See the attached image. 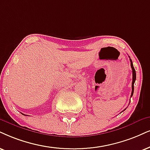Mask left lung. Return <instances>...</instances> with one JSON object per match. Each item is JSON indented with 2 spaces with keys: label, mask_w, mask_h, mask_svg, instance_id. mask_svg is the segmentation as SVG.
Returning a JSON list of instances; mask_svg holds the SVG:
<instances>
[{
  "label": "left lung",
  "mask_w": 150,
  "mask_h": 150,
  "mask_svg": "<svg viewBox=\"0 0 150 150\" xmlns=\"http://www.w3.org/2000/svg\"><path fill=\"white\" fill-rule=\"evenodd\" d=\"M130 59V62H131V67H132V75H133V77H132V95H131V97H132V96H133V93H134V83H135V81H136V71H135V69H134V68L133 63H132V59Z\"/></svg>",
  "instance_id": "1"
}]
</instances>
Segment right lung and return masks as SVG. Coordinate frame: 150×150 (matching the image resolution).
I'll return each mask as SVG.
<instances>
[{
    "mask_svg": "<svg viewBox=\"0 0 150 150\" xmlns=\"http://www.w3.org/2000/svg\"><path fill=\"white\" fill-rule=\"evenodd\" d=\"M22 114H23V113H22ZM23 115H24V114H23Z\"/></svg>",
    "mask_w": 150,
    "mask_h": 150,
    "instance_id": "obj_1",
    "label": "right lung"
}]
</instances>
